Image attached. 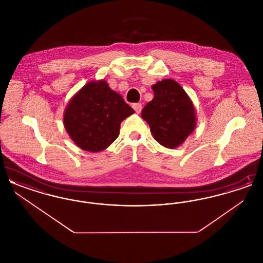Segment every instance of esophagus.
I'll return each instance as SVG.
<instances>
[{
    "label": "esophagus",
    "instance_id": "34e87169",
    "mask_svg": "<svg viewBox=\"0 0 263 263\" xmlns=\"http://www.w3.org/2000/svg\"><path fill=\"white\" fill-rule=\"evenodd\" d=\"M132 107L134 108V110L137 113L141 112V110H142V104L139 103V102H138V103H133Z\"/></svg>",
    "mask_w": 263,
    "mask_h": 263
}]
</instances>
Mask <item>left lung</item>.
<instances>
[{
    "instance_id": "left-lung-1",
    "label": "left lung",
    "mask_w": 263,
    "mask_h": 263,
    "mask_svg": "<svg viewBox=\"0 0 263 263\" xmlns=\"http://www.w3.org/2000/svg\"><path fill=\"white\" fill-rule=\"evenodd\" d=\"M154 99L142 110L154 139L163 147L175 149L195 128L194 106L184 89L174 80L165 79L153 87Z\"/></svg>"
}]
</instances>
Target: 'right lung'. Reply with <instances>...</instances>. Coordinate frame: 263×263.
Masks as SVG:
<instances>
[{
  "mask_svg": "<svg viewBox=\"0 0 263 263\" xmlns=\"http://www.w3.org/2000/svg\"><path fill=\"white\" fill-rule=\"evenodd\" d=\"M134 112L105 81L89 82L67 105L64 126L78 147L97 153L117 139L120 123Z\"/></svg>",
  "mask_w": 263,
  "mask_h": 263,
  "instance_id": "1",
  "label": "right lung"
}]
</instances>
